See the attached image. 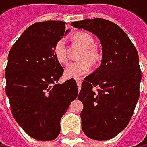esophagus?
<instances>
[{"label":"esophagus","instance_id":"obj_1","mask_svg":"<svg viewBox=\"0 0 147 147\" xmlns=\"http://www.w3.org/2000/svg\"><path fill=\"white\" fill-rule=\"evenodd\" d=\"M76 83H77V86H78V89L80 90V88H81V83H82V81L80 79H77Z\"/></svg>","mask_w":147,"mask_h":147}]
</instances>
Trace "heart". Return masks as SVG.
<instances>
[{"mask_svg": "<svg viewBox=\"0 0 147 147\" xmlns=\"http://www.w3.org/2000/svg\"><path fill=\"white\" fill-rule=\"evenodd\" d=\"M74 44L83 48V51L78 56L79 61L71 62L65 68L64 74L69 78H80L86 74L91 68V64L96 65L102 60V52L95 46V38L90 33L86 31L76 32L73 36ZM53 53L56 60L61 64H65L68 61L67 51L63 38H60L53 46Z\"/></svg>", "mask_w": 147, "mask_h": 147, "instance_id": "b5f03b06", "label": "heart"}]
</instances>
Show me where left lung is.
Listing matches in <instances>:
<instances>
[{
    "label": "left lung",
    "instance_id": "obj_1",
    "mask_svg": "<svg viewBox=\"0 0 147 147\" xmlns=\"http://www.w3.org/2000/svg\"><path fill=\"white\" fill-rule=\"evenodd\" d=\"M92 32L102 45L99 68L82 82V129L87 137L104 141L128 125L140 96L142 73L136 48L120 26L102 18L72 22Z\"/></svg>",
    "mask_w": 147,
    "mask_h": 147
}]
</instances>
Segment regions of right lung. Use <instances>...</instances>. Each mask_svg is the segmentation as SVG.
Listing matches in <instances>:
<instances>
[{"label": "right lung", "mask_w": 147, "mask_h": 147, "mask_svg": "<svg viewBox=\"0 0 147 147\" xmlns=\"http://www.w3.org/2000/svg\"><path fill=\"white\" fill-rule=\"evenodd\" d=\"M67 32L62 21L35 23L8 55L5 92L11 111L22 129L38 141L57 138L61 119L78 95L74 78L59 84L64 70L53 53L55 42Z\"/></svg>", "instance_id": "1"}]
</instances>
